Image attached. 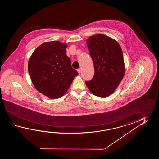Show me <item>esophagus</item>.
Instances as JSON below:
<instances>
[{
    "mask_svg": "<svg viewBox=\"0 0 159 159\" xmlns=\"http://www.w3.org/2000/svg\"><path fill=\"white\" fill-rule=\"evenodd\" d=\"M77 71H78V74H79V75H81V69H77Z\"/></svg>",
    "mask_w": 159,
    "mask_h": 159,
    "instance_id": "esophagus-1",
    "label": "esophagus"
}]
</instances>
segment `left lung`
Returning a JSON list of instances; mask_svg holds the SVG:
<instances>
[{"mask_svg": "<svg viewBox=\"0 0 159 159\" xmlns=\"http://www.w3.org/2000/svg\"><path fill=\"white\" fill-rule=\"evenodd\" d=\"M86 43L95 71L93 79L86 84L93 94L107 97L114 93L125 75L122 48L116 41L102 34L91 36Z\"/></svg>", "mask_w": 159, "mask_h": 159, "instance_id": "left-lung-1", "label": "left lung"}]
</instances>
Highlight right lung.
I'll return each mask as SVG.
<instances>
[{
	"instance_id": "obj_1",
	"label": "right lung",
	"mask_w": 159,
	"mask_h": 159,
	"mask_svg": "<svg viewBox=\"0 0 159 159\" xmlns=\"http://www.w3.org/2000/svg\"><path fill=\"white\" fill-rule=\"evenodd\" d=\"M67 47L58 41L45 42L35 49L28 61V72L34 88L51 99L62 97L78 75L66 54Z\"/></svg>"
}]
</instances>
